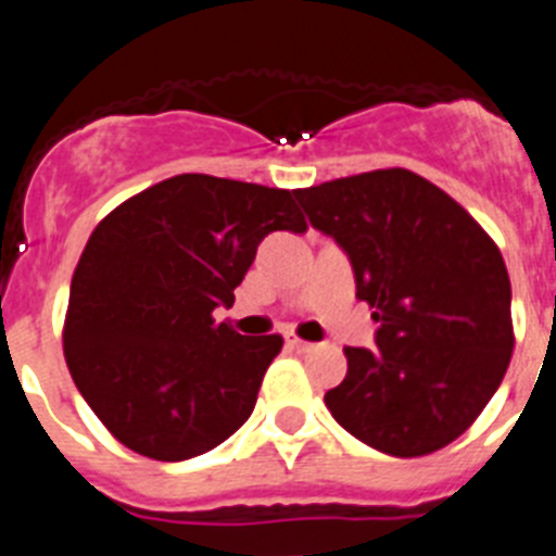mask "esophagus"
<instances>
[{
    "label": "esophagus",
    "instance_id": "34e87169",
    "mask_svg": "<svg viewBox=\"0 0 556 556\" xmlns=\"http://www.w3.org/2000/svg\"><path fill=\"white\" fill-rule=\"evenodd\" d=\"M287 345L292 348V351H298V353L314 351V342H306V339L294 337V333H287Z\"/></svg>",
    "mask_w": 556,
    "mask_h": 556
}]
</instances>
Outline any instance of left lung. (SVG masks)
<instances>
[{"mask_svg":"<svg viewBox=\"0 0 556 556\" xmlns=\"http://www.w3.org/2000/svg\"><path fill=\"white\" fill-rule=\"evenodd\" d=\"M312 228L351 258L376 348H345L333 420L390 456L454 443L498 390L513 356V289L481 225L409 169L362 172L298 189Z\"/></svg>","mask_w":556,"mask_h":556,"instance_id":"left-lung-1","label":"left lung"}]
</instances>
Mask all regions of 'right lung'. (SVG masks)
<instances>
[{"instance_id":"1","label":"right lung","mask_w":556,"mask_h":556,"mask_svg":"<svg viewBox=\"0 0 556 556\" xmlns=\"http://www.w3.org/2000/svg\"><path fill=\"white\" fill-rule=\"evenodd\" d=\"M273 230L303 233L294 191L175 175L94 228L68 289L63 353L122 445L184 462L242 429L283 339L214 323Z\"/></svg>"}]
</instances>
